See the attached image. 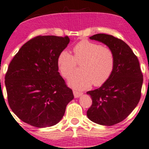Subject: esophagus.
I'll list each match as a JSON object with an SVG mask.
<instances>
[{"label": "esophagus", "mask_w": 149, "mask_h": 149, "mask_svg": "<svg viewBox=\"0 0 149 149\" xmlns=\"http://www.w3.org/2000/svg\"><path fill=\"white\" fill-rule=\"evenodd\" d=\"M73 94H74V96L75 98H78L83 94V93H81V92H79L78 91H77V90H73Z\"/></svg>", "instance_id": "obj_1"}]
</instances>
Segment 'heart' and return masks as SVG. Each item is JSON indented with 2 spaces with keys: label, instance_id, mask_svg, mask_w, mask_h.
I'll use <instances>...</instances> for the list:
<instances>
[{
  "label": "heart",
  "instance_id": "heart-1",
  "mask_svg": "<svg viewBox=\"0 0 149 149\" xmlns=\"http://www.w3.org/2000/svg\"><path fill=\"white\" fill-rule=\"evenodd\" d=\"M72 51L73 56L66 51H61L57 61L58 70L66 79L74 75L77 65H82V74L70 79L69 86L81 90L92 84L98 87L107 81L115 66V55L110 48L84 40L73 47Z\"/></svg>",
  "mask_w": 149,
  "mask_h": 149
}]
</instances>
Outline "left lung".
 Listing matches in <instances>:
<instances>
[{"instance_id": "obj_1", "label": "left lung", "mask_w": 149, "mask_h": 149, "mask_svg": "<svg viewBox=\"0 0 149 149\" xmlns=\"http://www.w3.org/2000/svg\"><path fill=\"white\" fill-rule=\"evenodd\" d=\"M90 38L106 44L112 50L115 66L105 84L87 92L92 100L87 116L98 125L111 126L126 118L138 104L143 74L138 57L124 41L104 33L94 35Z\"/></svg>"}]
</instances>
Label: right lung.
Wrapping results in <instances>:
<instances>
[{"mask_svg":"<svg viewBox=\"0 0 149 149\" xmlns=\"http://www.w3.org/2000/svg\"><path fill=\"white\" fill-rule=\"evenodd\" d=\"M69 42L68 36L35 37L9 63L5 78L8 103L24 123L39 128L55 125L74 98L57 63L58 55Z\"/></svg>","mask_w":149,"mask_h":149,"instance_id":"1","label":"right lung"}]
</instances>
